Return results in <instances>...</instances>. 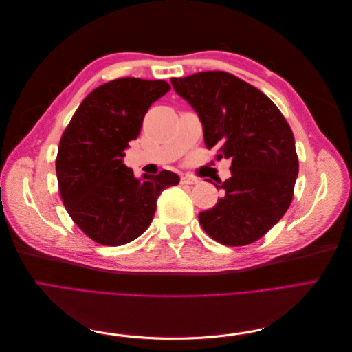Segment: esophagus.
<instances>
[{"mask_svg":"<svg viewBox=\"0 0 352 352\" xmlns=\"http://www.w3.org/2000/svg\"><path fill=\"white\" fill-rule=\"evenodd\" d=\"M197 182H198V180L192 176H189V175H185V176L180 177V184H182V185H194Z\"/></svg>","mask_w":352,"mask_h":352,"instance_id":"1","label":"esophagus"}]
</instances>
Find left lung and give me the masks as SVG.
Here are the masks:
<instances>
[{
    "label": "left lung",
    "mask_w": 352,
    "mask_h": 352,
    "mask_svg": "<svg viewBox=\"0 0 352 352\" xmlns=\"http://www.w3.org/2000/svg\"><path fill=\"white\" fill-rule=\"evenodd\" d=\"M173 89L195 110L208 150L230 160V177L216 185L217 204L199 212L208 235L230 247L252 243L278 223L292 201L298 176L295 140L274 102L228 72L172 78Z\"/></svg>",
    "instance_id": "8db88e82"
}]
</instances>
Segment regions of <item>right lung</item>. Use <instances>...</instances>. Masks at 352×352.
Listing matches in <instances>:
<instances>
[{
  "mask_svg": "<svg viewBox=\"0 0 352 352\" xmlns=\"http://www.w3.org/2000/svg\"><path fill=\"white\" fill-rule=\"evenodd\" d=\"M168 91L166 80L104 83L80 102L61 136L56 172L63 204L95 242L119 247L141 236L154 219L160 194L179 184L168 170L135 177L123 163L148 109Z\"/></svg>",
  "mask_w": 352,
  "mask_h": 352,
  "instance_id": "add662e5",
  "label": "right lung"
}]
</instances>
